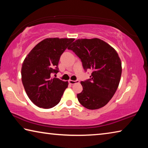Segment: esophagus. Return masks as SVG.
I'll list each match as a JSON object with an SVG mask.
<instances>
[{
    "label": "esophagus",
    "instance_id": "1",
    "mask_svg": "<svg viewBox=\"0 0 148 148\" xmlns=\"http://www.w3.org/2000/svg\"><path fill=\"white\" fill-rule=\"evenodd\" d=\"M69 82L70 84L72 85V84H74L76 83H77V82H79V81H78V80H71V79H70Z\"/></svg>",
    "mask_w": 148,
    "mask_h": 148
}]
</instances>
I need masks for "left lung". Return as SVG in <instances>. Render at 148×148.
<instances>
[{"label": "left lung", "mask_w": 148, "mask_h": 148, "mask_svg": "<svg viewBox=\"0 0 148 148\" xmlns=\"http://www.w3.org/2000/svg\"><path fill=\"white\" fill-rule=\"evenodd\" d=\"M69 49L81 59L84 70L92 71L90 79L81 82L83 91L77 95L82 106L97 110L108 104L121 79V61L117 51L99 38L77 39Z\"/></svg>", "instance_id": "1"}]
</instances>
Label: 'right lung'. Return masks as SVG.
Wrapping results in <instances>:
<instances>
[{
  "label": "right lung",
  "mask_w": 148,
  "mask_h": 148,
  "mask_svg": "<svg viewBox=\"0 0 148 148\" xmlns=\"http://www.w3.org/2000/svg\"><path fill=\"white\" fill-rule=\"evenodd\" d=\"M74 38H48L35 46L24 59L21 80L30 100L39 108L48 109L59 103L68 82L57 77L61 56Z\"/></svg>",
  "instance_id": "obj_1"
}]
</instances>
